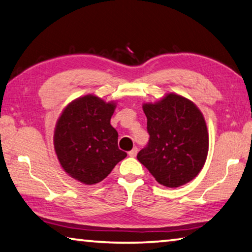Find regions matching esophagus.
Returning a JSON list of instances; mask_svg holds the SVG:
<instances>
[{
    "label": "esophagus",
    "instance_id": "obj_1",
    "mask_svg": "<svg viewBox=\"0 0 252 252\" xmlns=\"http://www.w3.org/2000/svg\"><path fill=\"white\" fill-rule=\"evenodd\" d=\"M136 155H138V148L132 149V150L129 152V156L132 157V158H134Z\"/></svg>",
    "mask_w": 252,
    "mask_h": 252
}]
</instances>
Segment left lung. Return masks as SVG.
Listing matches in <instances>:
<instances>
[{"mask_svg": "<svg viewBox=\"0 0 252 252\" xmlns=\"http://www.w3.org/2000/svg\"><path fill=\"white\" fill-rule=\"evenodd\" d=\"M142 109L150 139L136 156L138 160L167 188L193 180L209 151V133L201 111L177 93H168L155 103H143Z\"/></svg>", "mask_w": 252, "mask_h": 252, "instance_id": "1", "label": "left lung"}]
</instances>
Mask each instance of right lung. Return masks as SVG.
Masks as SVG:
<instances>
[{
    "instance_id": "right-lung-1",
    "label": "right lung",
    "mask_w": 252,
    "mask_h": 252,
    "mask_svg": "<svg viewBox=\"0 0 252 252\" xmlns=\"http://www.w3.org/2000/svg\"><path fill=\"white\" fill-rule=\"evenodd\" d=\"M114 101L88 94L67 104L54 129V150L63 170L83 185H95L109 176L126 153L118 147V132L110 120Z\"/></svg>"
}]
</instances>
